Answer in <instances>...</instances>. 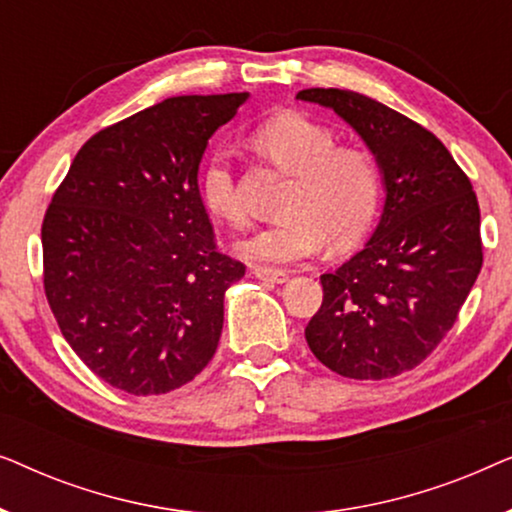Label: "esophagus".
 I'll use <instances>...</instances> for the list:
<instances>
[{
    "label": "esophagus",
    "mask_w": 512,
    "mask_h": 512,
    "mask_svg": "<svg viewBox=\"0 0 512 512\" xmlns=\"http://www.w3.org/2000/svg\"><path fill=\"white\" fill-rule=\"evenodd\" d=\"M254 275H256L258 279H263V282H270V284H284V282H289V272L279 270V268H265V265H256Z\"/></svg>",
    "instance_id": "34e87169"
}]
</instances>
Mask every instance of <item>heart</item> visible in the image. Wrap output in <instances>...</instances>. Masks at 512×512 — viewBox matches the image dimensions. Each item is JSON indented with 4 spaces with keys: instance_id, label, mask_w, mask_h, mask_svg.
<instances>
[{
    "instance_id": "heart-1",
    "label": "heart",
    "mask_w": 512,
    "mask_h": 512,
    "mask_svg": "<svg viewBox=\"0 0 512 512\" xmlns=\"http://www.w3.org/2000/svg\"><path fill=\"white\" fill-rule=\"evenodd\" d=\"M256 142L293 174V186L284 202V219L237 242L247 261L296 263L317 254L328 237L335 247H347L370 228L380 205V170L368 151L335 146L333 132L303 114L270 118L258 128ZM200 193L209 212L242 223L230 151L216 149L207 158Z\"/></svg>"
}]
</instances>
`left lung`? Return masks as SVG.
I'll use <instances>...</instances> for the list:
<instances>
[{
	"instance_id": "1",
	"label": "left lung",
	"mask_w": 512,
	"mask_h": 512,
	"mask_svg": "<svg viewBox=\"0 0 512 512\" xmlns=\"http://www.w3.org/2000/svg\"><path fill=\"white\" fill-rule=\"evenodd\" d=\"M296 100L333 109L375 156L384 186L366 247L321 275L324 303L305 340L342 377H396L438 347L480 275L478 198L445 144L408 116L340 88Z\"/></svg>"
}]
</instances>
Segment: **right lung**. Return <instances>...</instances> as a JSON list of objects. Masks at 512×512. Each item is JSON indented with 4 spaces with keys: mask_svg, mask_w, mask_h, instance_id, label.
<instances>
[{
    "mask_svg": "<svg viewBox=\"0 0 512 512\" xmlns=\"http://www.w3.org/2000/svg\"><path fill=\"white\" fill-rule=\"evenodd\" d=\"M249 93L181 95L104 128L76 153L41 226L62 335L111 387H184L212 361L223 296L244 265L216 249L198 172Z\"/></svg>",
    "mask_w": 512,
    "mask_h": 512,
    "instance_id": "right-lung-1",
    "label": "right lung"
}]
</instances>
